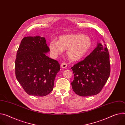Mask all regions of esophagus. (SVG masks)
Here are the masks:
<instances>
[{
    "instance_id": "34e87169",
    "label": "esophagus",
    "mask_w": 125,
    "mask_h": 125,
    "mask_svg": "<svg viewBox=\"0 0 125 125\" xmlns=\"http://www.w3.org/2000/svg\"><path fill=\"white\" fill-rule=\"evenodd\" d=\"M61 67L62 68H66L67 67V65L66 63L65 62H63L61 65Z\"/></svg>"
}]
</instances>
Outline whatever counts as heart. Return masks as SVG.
Wrapping results in <instances>:
<instances>
[{
    "label": "heart",
    "mask_w": 125,
    "mask_h": 125,
    "mask_svg": "<svg viewBox=\"0 0 125 125\" xmlns=\"http://www.w3.org/2000/svg\"><path fill=\"white\" fill-rule=\"evenodd\" d=\"M91 39L81 34H71L60 36L58 41H50L49 47L52 53L58 56L67 50L66 55L72 61H76L82 59L92 46Z\"/></svg>",
    "instance_id": "heart-1"
}]
</instances>
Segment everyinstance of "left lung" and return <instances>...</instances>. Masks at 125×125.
<instances>
[{
    "label": "left lung",
    "mask_w": 125,
    "mask_h": 125,
    "mask_svg": "<svg viewBox=\"0 0 125 125\" xmlns=\"http://www.w3.org/2000/svg\"><path fill=\"white\" fill-rule=\"evenodd\" d=\"M71 69L74 75L71 85L76 94L86 97L99 93L110 74L109 53L106 44L98 43L90 55Z\"/></svg>",
    "instance_id": "8db88e82"
}]
</instances>
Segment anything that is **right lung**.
Wrapping results in <instances>:
<instances>
[{
    "label": "right lung",
    "mask_w": 125,
    "mask_h": 125,
    "mask_svg": "<svg viewBox=\"0 0 125 125\" xmlns=\"http://www.w3.org/2000/svg\"><path fill=\"white\" fill-rule=\"evenodd\" d=\"M49 51L44 37L27 36L21 41L15 62V75L29 95L45 96L53 89L60 66L46 55Z\"/></svg>",
    "instance_id": "obj_1"
}]
</instances>
